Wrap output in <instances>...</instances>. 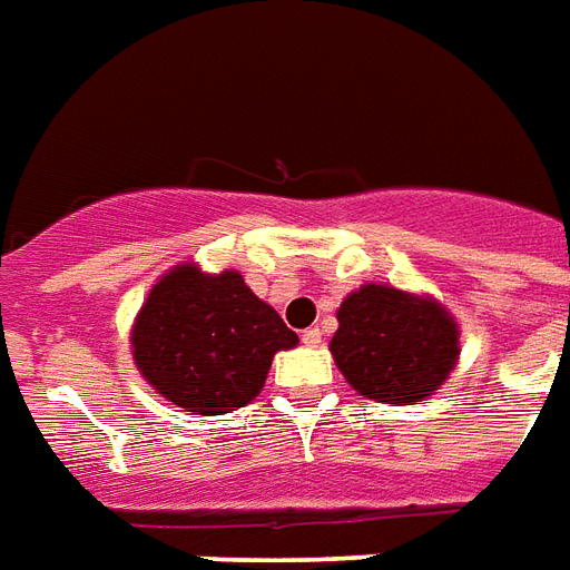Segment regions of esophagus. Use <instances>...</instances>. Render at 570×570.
<instances>
[{
  "mask_svg": "<svg viewBox=\"0 0 570 570\" xmlns=\"http://www.w3.org/2000/svg\"><path fill=\"white\" fill-rule=\"evenodd\" d=\"M303 342H306L309 348H318V345H321V331H318V327H309V331H303Z\"/></svg>",
  "mask_w": 570,
  "mask_h": 570,
  "instance_id": "34e87169",
  "label": "esophagus"
}]
</instances>
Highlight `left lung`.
Wrapping results in <instances>:
<instances>
[{
    "instance_id": "8db88e82",
    "label": "left lung",
    "mask_w": 570,
    "mask_h": 570,
    "mask_svg": "<svg viewBox=\"0 0 570 570\" xmlns=\"http://www.w3.org/2000/svg\"><path fill=\"white\" fill-rule=\"evenodd\" d=\"M331 354L366 400L414 405L442 387L460 357V327L432 297L363 285L342 301Z\"/></svg>"
}]
</instances>
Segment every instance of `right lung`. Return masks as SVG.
<instances>
[{"instance_id":"right-lung-1","label":"right lung","mask_w":570,"mask_h":570,"mask_svg":"<svg viewBox=\"0 0 570 570\" xmlns=\"http://www.w3.org/2000/svg\"><path fill=\"white\" fill-rule=\"evenodd\" d=\"M294 345L297 333L237 269L209 276L195 264L165 273L131 327V354L153 391L204 417L255 400L273 354Z\"/></svg>"}]
</instances>
